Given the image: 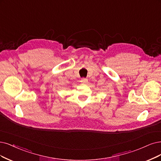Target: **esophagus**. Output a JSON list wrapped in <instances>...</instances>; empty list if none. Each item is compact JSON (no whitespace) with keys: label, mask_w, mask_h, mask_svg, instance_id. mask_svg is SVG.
Masks as SVG:
<instances>
[{"label":"esophagus","mask_w":161,"mask_h":161,"mask_svg":"<svg viewBox=\"0 0 161 161\" xmlns=\"http://www.w3.org/2000/svg\"><path fill=\"white\" fill-rule=\"evenodd\" d=\"M87 81H88L87 79L85 78V77H83V78H81V82L83 83V84H86Z\"/></svg>","instance_id":"obj_1"}]
</instances>
